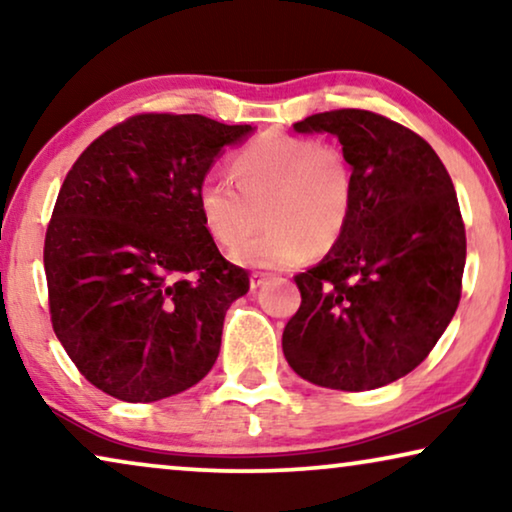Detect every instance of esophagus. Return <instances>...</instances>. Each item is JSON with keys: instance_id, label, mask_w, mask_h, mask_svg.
Listing matches in <instances>:
<instances>
[{"instance_id": "esophagus-1", "label": "esophagus", "mask_w": 512, "mask_h": 512, "mask_svg": "<svg viewBox=\"0 0 512 512\" xmlns=\"http://www.w3.org/2000/svg\"><path fill=\"white\" fill-rule=\"evenodd\" d=\"M265 279H268V272H251V277H249L251 289H258V286H261Z\"/></svg>"}]
</instances>
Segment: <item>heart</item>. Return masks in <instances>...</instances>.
Returning a JSON list of instances; mask_svg holds the SVG:
<instances>
[{
  "mask_svg": "<svg viewBox=\"0 0 512 512\" xmlns=\"http://www.w3.org/2000/svg\"><path fill=\"white\" fill-rule=\"evenodd\" d=\"M230 170L235 184L216 172L198 184V209L209 235L233 244L264 215L269 223L265 234L235 244L230 256L237 263L284 268L312 251L326 254L345 235L354 172L335 144L265 132L235 153Z\"/></svg>",
  "mask_w": 512,
  "mask_h": 512,
  "instance_id": "obj_1",
  "label": "heart"
}]
</instances>
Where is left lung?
<instances>
[{
  "instance_id": "8db88e82",
  "label": "left lung",
  "mask_w": 512,
  "mask_h": 512,
  "mask_svg": "<svg viewBox=\"0 0 512 512\" xmlns=\"http://www.w3.org/2000/svg\"><path fill=\"white\" fill-rule=\"evenodd\" d=\"M338 137L354 172L340 242L296 279L282 335L303 380L340 391L396 382L422 363L457 312L466 228L443 160L405 125L333 109L293 125Z\"/></svg>"
}]
</instances>
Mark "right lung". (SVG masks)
Instances as JSON below:
<instances>
[{
    "mask_svg": "<svg viewBox=\"0 0 512 512\" xmlns=\"http://www.w3.org/2000/svg\"><path fill=\"white\" fill-rule=\"evenodd\" d=\"M249 132L200 114H137L62 181L44 242L48 310L67 356L104 394L151 403L212 370L249 272L214 244L198 184Z\"/></svg>",
    "mask_w": 512,
    "mask_h": 512,
    "instance_id": "add662e5",
    "label": "right lung"
}]
</instances>
